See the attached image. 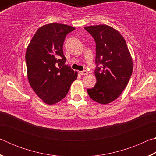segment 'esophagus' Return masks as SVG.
I'll return each mask as SVG.
<instances>
[{
    "label": "esophagus",
    "instance_id": "34e87169",
    "mask_svg": "<svg viewBox=\"0 0 156 156\" xmlns=\"http://www.w3.org/2000/svg\"><path fill=\"white\" fill-rule=\"evenodd\" d=\"M79 73H80V74L83 75V76H85V75L88 74L87 71H86V70H84V71H83V72H80Z\"/></svg>",
    "mask_w": 156,
    "mask_h": 156
}]
</instances>
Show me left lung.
Instances as JSON below:
<instances>
[{
	"instance_id": "left-lung-1",
	"label": "left lung",
	"mask_w": 156,
	"mask_h": 156,
	"mask_svg": "<svg viewBox=\"0 0 156 156\" xmlns=\"http://www.w3.org/2000/svg\"><path fill=\"white\" fill-rule=\"evenodd\" d=\"M96 42V83L88 89L91 98L108 104L122 94L133 72V60L122 36L107 25L84 27Z\"/></svg>"
}]
</instances>
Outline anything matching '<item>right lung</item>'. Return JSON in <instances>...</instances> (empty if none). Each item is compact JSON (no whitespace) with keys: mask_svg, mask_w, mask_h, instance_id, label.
Here are the masks:
<instances>
[{"mask_svg":"<svg viewBox=\"0 0 156 156\" xmlns=\"http://www.w3.org/2000/svg\"><path fill=\"white\" fill-rule=\"evenodd\" d=\"M74 30L57 23L44 25L37 30L27 48L29 83L37 96L48 105L64 98L77 78V72L65 65L62 51L66 36Z\"/></svg>","mask_w":156,"mask_h":156,"instance_id":"1","label":"right lung"}]
</instances>
